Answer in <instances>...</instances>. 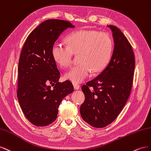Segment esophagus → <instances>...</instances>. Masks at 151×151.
<instances>
[{"instance_id":"1","label":"esophagus","mask_w":151,"mask_h":151,"mask_svg":"<svg viewBox=\"0 0 151 151\" xmlns=\"http://www.w3.org/2000/svg\"><path fill=\"white\" fill-rule=\"evenodd\" d=\"M73 87H74V88L75 90H78L80 88V85H79L76 84V83H73Z\"/></svg>"}]
</instances>
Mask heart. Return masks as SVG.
Wrapping results in <instances>:
<instances>
[{"instance_id":"obj_1","label":"heart","mask_w":151,"mask_h":151,"mask_svg":"<svg viewBox=\"0 0 151 151\" xmlns=\"http://www.w3.org/2000/svg\"><path fill=\"white\" fill-rule=\"evenodd\" d=\"M67 44L55 42L52 48L54 61L62 68L71 66L73 54H78V64L64 75V78L73 83L87 79L91 71L102 70L109 63L113 43L109 34L96 30L82 29L71 33L66 38Z\"/></svg>"}]
</instances>
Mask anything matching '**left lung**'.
Returning a JSON list of instances; mask_svg holds the SVG:
<instances>
[{
	"label": "left lung",
	"mask_w": 151,
	"mask_h": 151,
	"mask_svg": "<svg viewBox=\"0 0 151 151\" xmlns=\"http://www.w3.org/2000/svg\"><path fill=\"white\" fill-rule=\"evenodd\" d=\"M113 32L114 50L107 66L96 78L81 87L85 99L81 116L95 128H103L121 113L130 96L135 69L132 47L121 30L107 26Z\"/></svg>",
	"instance_id": "1"
}]
</instances>
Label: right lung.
I'll return each instance as SVG.
<instances>
[{
  "instance_id": "1",
  "label": "right lung",
  "mask_w": 151,
  "mask_h": 151,
  "mask_svg": "<svg viewBox=\"0 0 151 151\" xmlns=\"http://www.w3.org/2000/svg\"><path fill=\"white\" fill-rule=\"evenodd\" d=\"M74 27L67 21L46 20L29 33L21 50L17 97L26 118L35 126L53 123L62 100L73 91L70 81H59L52 48L64 30Z\"/></svg>"
}]
</instances>
